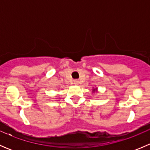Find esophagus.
Instances as JSON below:
<instances>
[{
  "label": "esophagus",
  "instance_id": "obj_1",
  "mask_svg": "<svg viewBox=\"0 0 150 150\" xmlns=\"http://www.w3.org/2000/svg\"><path fill=\"white\" fill-rule=\"evenodd\" d=\"M73 83L75 85H78L79 84V81H78V80H74Z\"/></svg>",
  "mask_w": 150,
  "mask_h": 150
}]
</instances>
